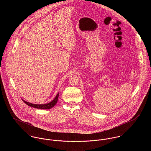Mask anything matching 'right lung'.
Instances as JSON below:
<instances>
[{"instance_id":"obj_1","label":"right lung","mask_w":151,"mask_h":151,"mask_svg":"<svg viewBox=\"0 0 151 151\" xmlns=\"http://www.w3.org/2000/svg\"><path fill=\"white\" fill-rule=\"evenodd\" d=\"M59 95V93L58 92V93L56 95V97L55 98V99L52 101H51L49 103L45 104H31V103H29L28 102L25 101L23 99H22V100L23 101V102L25 104H27L29 106H31V107H32V108H37V109H49L53 108L56 104V103L58 101Z\"/></svg>"}]
</instances>
